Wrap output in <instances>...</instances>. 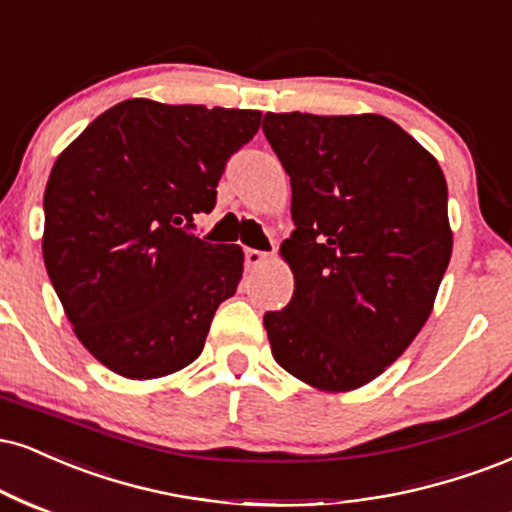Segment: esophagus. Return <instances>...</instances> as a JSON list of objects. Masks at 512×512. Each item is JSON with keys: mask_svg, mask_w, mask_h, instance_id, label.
Here are the masks:
<instances>
[{"mask_svg": "<svg viewBox=\"0 0 512 512\" xmlns=\"http://www.w3.org/2000/svg\"><path fill=\"white\" fill-rule=\"evenodd\" d=\"M269 252H262V250H255V248H248L245 250V264H248V269H257L262 267L264 262H269Z\"/></svg>", "mask_w": 512, "mask_h": 512, "instance_id": "1", "label": "esophagus"}]
</instances>
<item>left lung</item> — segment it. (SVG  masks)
Instances as JSON below:
<instances>
[{
    "label": "left lung",
    "mask_w": 512,
    "mask_h": 512,
    "mask_svg": "<svg viewBox=\"0 0 512 512\" xmlns=\"http://www.w3.org/2000/svg\"><path fill=\"white\" fill-rule=\"evenodd\" d=\"M291 176L295 288L264 315L295 379L346 393L377 379L432 315L453 252L448 188L432 152L379 114L264 116Z\"/></svg>",
    "instance_id": "8db88e82"
}]
</instances>
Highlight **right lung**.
I'll list each match as a JSON object with an SVG mask.
<instances>
[{"label": "right lung", "instance_id": "obj_1", "mask_svg": "<svg viewBox=\"0 0 512 512\" xmlns=\"http://www.w3.org/2000/svg\"><path fill=\"white\" fill-rule=\"evenodd\" d=\"M255 109L135 97L97 116L57 157L42 257L73 334L126 379H159L205 348L243 276L240 245L195 238L226 159L260 131Z\"/></svg>", "mask_w": 512, "mask_h": 512}]
</instances>
